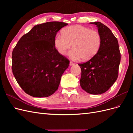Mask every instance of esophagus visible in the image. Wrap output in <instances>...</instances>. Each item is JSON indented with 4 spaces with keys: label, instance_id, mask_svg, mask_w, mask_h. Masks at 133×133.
I'll return each instance as SVG.
<instances>
[{
    "label": "esophagus",
    "instance_id": "1",
    "mask_svg": "<svg viewBox=\"0 0 133 133\" xmlns=\"http://www.w3.org/2000/svg\"><path fill=\"white\" fill-rule=\"evenodd\" d=\"M74 63H73L72 62H70V63H69V65H70V66H72V65H74Z\"/></svg>",
    "mask_w": 133,
    "mask_h": 133
}]
</instances>
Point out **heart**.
<instances>
[{
	"label": "heart",
	"instance_id": "heart-1",
	"mask_svg": "<svg viewBox=\"0 0 133 133\" xmlns=\"http://www.w3.org/2000/svg\"><path fill=\"white\" fill-rule=\"evenodd\" d=\"M102 43V37L98 31L82 25L68 26L54 38V45L58 53L65 55L69 53L71 59L83 60L91 59L98 53Z\"/></svg>",
	"mask_w": 133,
	"mask_h": 133
}]
</instances>
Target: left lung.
<instances>
[{
  "instance_id": "left-lung-1",
  "label": "left lung",
  "mask_w": 133,
  "mask_h": 133,
  "mask_svg": "<svg viewBox=\"0 0 133 133\" xmlns=\"http://www.w3.org/2000/svg\"><path fill=\"white\" fill-rule=\"evenodd\" d=\"M90 23L98 27L102 43L93 57L78 64L82 70L80 85L88 93L101 94L117 79L121 57L118 40L109 28L99 22Z\"/></svg>"
}]
</instances>
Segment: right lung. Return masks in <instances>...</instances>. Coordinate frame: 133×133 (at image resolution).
<instances>
[{"instance_id":"add662e5","label":"right lung","mask_w":133,"mask_h":133,"mask_svg":"<svg viewBox=\"0 0 133 133\" xmlns=\"http://www.w3.org/2000/svg\"><path fill=\"white\" fill-rule=\"evenodd\" d=\"M68 25L50 22L36 25L19 39L12 52L11 69L19 85L33 97H47L58 89L69 60L54 45L57 32Z\"/></svg>"}]
</instances>
